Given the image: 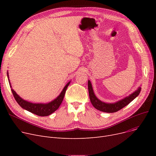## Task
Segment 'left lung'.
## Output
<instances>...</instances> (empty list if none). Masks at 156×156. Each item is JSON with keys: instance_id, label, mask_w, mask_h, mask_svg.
<instances>
[{"instance_id": "1", "label": "left lung", "mask_w": 156, "mask_h": 156, "mask_svg": "<svg viewBox=\"0 0 156 156\" xmlns=\"http://www.w3.org/2000/svg\"><path fill=\"white\" fill-rule=\"evenodd\" d=\"M88 88L90 99V102L94 107L97 110L109 113L117 112L125 107L126 105L134 100L141 91V87H138L133 93L115 103H105L97 99V97L94 94L93 88L90 80L88 81Z\"/></svg>"}]
</instances>
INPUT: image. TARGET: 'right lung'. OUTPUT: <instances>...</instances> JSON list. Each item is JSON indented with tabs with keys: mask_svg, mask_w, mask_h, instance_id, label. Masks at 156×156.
Instances as JSON below:
<instances>
[{
	"mask_svg": "<svg viewBox=\"0 0 156 156\" xmlns=\"http://www.w3.org/2000/svg\"><path fill=\"white\" fill-rule=\"evenodd\" d=\"M7 77L9 78V74L7 73ZM9 83L10 84V87H11L10 81L9 80ZM70 83V81L66 84L59 95L57 97L56 99H55L54 101H51V102H48L47 104H36V103H31L28 101H27L25 100H23L21 97H20L16 92L12 88H11V91L12 92V94L14 95V97L15 100L18 103V104L21 106V107L31 113H34L36 115H38L39 116H47L50 115L52 113L55 112L57 109L59 108L60 105L61 104L64 94L66 91V89L68 87V85ZM12 88V87H11Z\"/></svg>",
	"mask_w": 156,
	"mask_h": 156,
	"instance_id": "add662e5",
	"label": "right lung"
}]
</instances>
